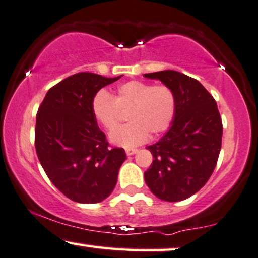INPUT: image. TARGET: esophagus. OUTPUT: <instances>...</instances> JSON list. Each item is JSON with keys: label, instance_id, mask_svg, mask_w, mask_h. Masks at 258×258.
Here are the masks:
<instances>
[{"label": "esophagus", "instance_id": "1", "mask_svg": "<svg viewBox=\"0 0 258 258\" xmlns=\"http://www.w3.org/2000/svg\"><path fill=\"white\" fill-rule=\"evenodd\" d=\"M136 152H138V150H136V148H125L126 156H133V154H135Z\"/></svg>", "mask_w": 258, "mask_h": 258}]
</instances>
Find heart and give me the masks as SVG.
<instances>
[{
	"mask_svg": "<svg viewBox=\"0 0 258 258\" xmlns=\"http://www.w3.org/2000/svg\"><path fill=\"white\" fill-rule=\"evenodd\" d=\"M130 123L110 134L112 144L134 147L158 136L171 125L176 113V96L170 87L141 81H129L117 88L116 95L101 89L92 100L95 120L106 130H113L119 122L120 109H127Z\"/></svg>",
	"mask_w": 258,
	"mask_h": 258,
	"instance_id": "b5f03b06",
	"label": "heart"
}]
</instances>
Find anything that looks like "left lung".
<instances>
[{
	"mask_svg": "<svg viewBox=\"0 0 258 258\" xmlns=\"http://www.w3.org/2000/svg\"><path fill=\"white\" fill-rule=\"evenodd\" d=\"M144 77L160 81L176 96L170 128L147 147L153 162L145 181L162 201H183L208 182L219 159L223 128L217 104L198 81L181 72L165 70Z\"/></svg>",
	"mask_w": 258,
	"mask_h": 258,
	"instance_id": "8db88e82",
	"label": "left lung"
}]
</instances>
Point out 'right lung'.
I'll use <instances>...</instances> for the list:
<instances>
[{
    "instance_id": "add662e5",
    "label": "right lung",
    "mask_w": 258,
    "mask_h": 258,
    "mask_svg": "<svg viewBox=\"0 0 258 258\" xmlns=\"http://www.w3.org/2000/svg\"><path fill=\"white\" fill-rule=\"evenodd\" d=\"M80 72L50 88L36 116L35 146L51 183L76 203L102 202L116 187L126 159L123 148H110L93 116L92 100L119 80Z\"/></svg>"
}]
</instances>
